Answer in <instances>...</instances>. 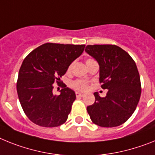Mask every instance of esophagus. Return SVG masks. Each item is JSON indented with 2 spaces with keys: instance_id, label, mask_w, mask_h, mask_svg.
I'll return each mask as SVG.
<instances>
[{
  "instance_id": "esophagus-1",
  "label": "esophagus",
  "mask_w": 155,
  "mask_h": 155,
  "mask_svg": "<svg viewBox=\"0 0 155 155\" xmlns=\"http://www.w3.org/2000/svg\"><path fill=\"white\" fill-rule=\"evenodd\" d=\"M76 97H82L84 96V94H82V93H79V92H76Z\"/></svg>"
}]
</instances>
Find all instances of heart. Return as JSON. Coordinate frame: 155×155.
Returning <instances> with one entry per match:
<instances>
[{
    "label": "heart",
    "instance_id": "obj_1",
    "mask_svg": "<svg viewBox=\"0 0 155 155\" xmlns=\"http://www.w3.org/2000/svg\"><path fill=\"white\" fill-rule=\"evenodd\" d=\"M91 61H93L92 59H87L86 63L90 62ZM72 67V64H71L68 68V72H70V71H71ZM72 87H73L75 90H77V91H86V90L87 89V83L86 81H84V80L77 79V80H76V81L72 82Z\"/></svg>",
    "mask_w": 155,
    "mask_h": 155
}]
</instances>
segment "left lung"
Returning a JSON list of instances; mask_svg holds the SVG:
<instances>
[{"label":"left lung","instance_id":"8db88e82","mask_svg":"<svg viewBox=\"0 0 155 155\" xmlns=\"http://www.w3.org/2000/svg\"><path fill=\"white\" fill-rule=\"evenodd\" d=\"M85 51L99 64L101 88L108 91L104 97L94 93L95 102L87 107V112L97 126H120L133 115L140 97V78L135 61L116 45H87Z\"/></svg>","mask_w":155,"mask_h":155}]
</instances>
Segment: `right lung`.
<instances>
[{"label": "right lung", "instance_id": "right-lung-1", "mask_svg": "<svg viewBox=\"0 0 155 155\" xmlns=\"http://www.w3.org/2000/svg\"><path fill=\"white\" fill-rule=\"evenodd\" d=\"M85 45L47 43L30 52L18 72L17 93L21 106L30 121L44 127H56L66 122L76 94L63 86L60 95L53 94V83L79 58Z\"/></svg>", "mask_w": 155, "mask_h": 155}]
</instances>
